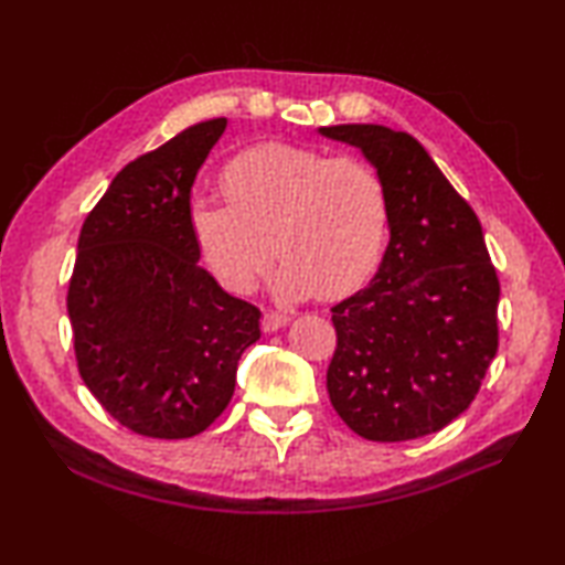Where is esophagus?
Segmentation results:
<instances>
[{
    "label": "esophagus",
    "instance_id": "34e87169",
    "mask_svg": "<svg viewBox=\"0 0 565 565\" xmlns=\"http://www.w3.org/2000/svg\"><path fill=\"white\" fill-rule=\"evenodd\" d=\"M288 321H290L288 313H281V311H265L263 318H260V328H263V332H275V330L284 328Z\"/></svg>",
    "mask_w": 565,
    "mask_h": 565
}]
</instances>
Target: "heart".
Returning <instances> with one entry per match:
<instances>
[{"label": "heart", "instance_id": "heart-1", "mask_svg": "<svg viewBox=\"0 0 565 565\" xmlns=\"http://www.w3.org/2000/svg\"><path fill=\"white\" fill-rule=\"evenodd\" d=\"M226 199H195L191 231L212 275L235 292L286 260L279 288L300 298L351 296L381 263L390 203L372 163L286 142L239 152L224 170Z\"/></svg>", "mask_w": 565, "mask_h": 565}]
</instances>
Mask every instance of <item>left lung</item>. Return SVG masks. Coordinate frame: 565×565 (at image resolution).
Masks as SVG:
<instances>
[{
    "mask_svg": "<svg viewBox=\"0 0 565 565\" xmlns=\"http://www.w3.org/2000/svg\"><path fill=\"white\" fill-rule=\"evenodd\" d=\"M381 175L390 242L370 286L334 305L328 395L355 434L397 444L471 406L499 349V277L476 212L406 131L318 129Z\"/></svg>",
    "mask_w": 565,
    "mask_h": 565,
    "instance_id": "8db88e82",
    "label": "left lung"
}]
</instances>
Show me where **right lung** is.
Segmentation results:
<instances>
[{
	"label": "right lung",
	"instance_id": "right-lung-1",
	"mask_svg": "<svg viewBox=\"0 0 565 565\" xmlns=\"http://www.w3.org/2000/svg\"><path fill=\"white\" fill-rule=\"evenodd\" d=\"M228 119L140 154L85 216L66 309L78 372L127 429L191 438L228 406L260 309L199 265L191 186Z\"/></svg>",
	"mask_w": 565,
	"mask_h": 565
}]
</instances>
